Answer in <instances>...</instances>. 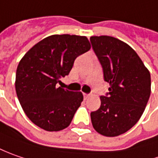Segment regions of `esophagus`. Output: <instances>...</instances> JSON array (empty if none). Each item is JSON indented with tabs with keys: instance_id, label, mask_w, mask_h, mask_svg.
Returning a JSON list of instances; mask_svg holds the SVG:
<instances>
[{
	"instance_id": "1",
	"label": "esophagus",
	"mask_w": 158,
	"mask_h": 158,
	"mask_svg": "<svg viewBox=\"0 0 158 158\" xmlns=\"http://www.w3.org/2000/svg\"><path fill=\"white\" fill-rule=\"evenodd\" d=\"M83 95H84L85 99H87L90 96V94H83Z\"/></svg>"
}]
</instances>
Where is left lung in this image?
<instances>
[{
    "instance_id": "obj_1",
    "label": "left lung",
    "mask_w": 158,
    "mask_h": 158,
    "mask_svg": "<svg viewBox=\"0 0 158 158\" xmlns=\"http://www.w3.org/2000/svg\"><path fill=\"white\" fill-rule=\"evenodd\" d=\"M90 41L110 87L101 104L91 113L93 127L105 136L127 132L143 114L150 95V74L137 53L126 43L109 35Z\"/></svg>"
}]
</instances>
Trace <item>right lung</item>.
<instances>
[{
    "label": "right lung",
    "mask_w": 158,
    "mask_h": 158,
    "mask_svg": "<svg viewBox=\"0 0 158 158\" xmlns=\"http://www.w3.org/2000/svg\"><path fill=\"white\" fill-rule=\"evenodd\" d=\"M90 49L85 36L52 35L21 59L15 75L16 94L26 115L39 128L59 131L70 125L83 94L57 84L71 72L76 57Z\"/></svg>",
    "instance_id": "add662e5"
}]
</instances>
